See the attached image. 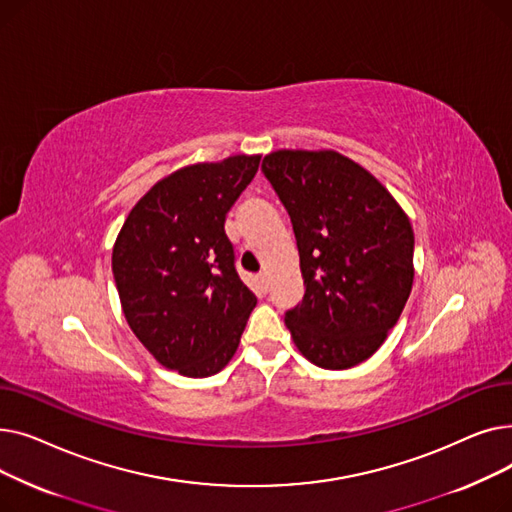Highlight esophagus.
<instances>
[{
  "instance_id": "obj_1",
  "label": "esophagus",
  "mask_w": 512,
  "mask_h": 512,
  "mask_svg": "<svg viewBox=\"0 0 512 512\" xmlns=\"http://www.w3.org/2000/svg\"><path fill=\"white\" fill-rule=\"evenodd\" d=\"M259 286L263 288V290H267V288H270V276H267V274H259Z\"/></svg>"
}]
</instances>
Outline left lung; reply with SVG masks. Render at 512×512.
<instances>
[{
    "mask_svg": "<svg viewBox=\"0 0 512 512\" xmlns=\"http://www.w3.org/2000/svg\"><path fill=\"white\" fill-rule=\"evenodd\" d=\"M261 170L286 207L301 257L303 301L286 328L324 369L369 359L407 305L415 236L386 186L336 151L280 149Z\"/></svg>",
    "mask_w": 512,
    "mask_h": 512,
    "instance_id": "8db88e82",
    "label": "left lung"
}]
</instances>
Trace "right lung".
Instances as JSON below:
<instances>
[{
    "label": "right lung",
    "mask_w": 512,
    "mask_h": 512,
    "mask_svg": "<svg viewBox=\"0 0 512 512\" xmlns=\"http://www.w3.org/2000/svg\"><path fill=\"white\" fill-rule=\"evenodd\" d=\"M259 161L232 155L161 178L116 238L112 272L128 326L157 363L186 378L228 365L257 305L224 222Z\"/></svg>",
    "instance_id": "add662e5"
}]
</instances>
